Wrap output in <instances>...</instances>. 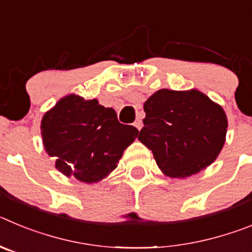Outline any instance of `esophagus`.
Listing matches in <instances>:
<instances>
[{
	"mask_svg": "<svg viewBox=\"0 0 252 252\" xmlns=\"http://www.w3.org/2000/svg\"><path fill=\"white\" fill-rule=\"evenodd\" d=\"M133 126H135L137 130H141V128H142V121H141V120H136V121L133 122Z\"/></svg>",
	"mask_w": 252,
	"mask_h": 252,
	"instance_id": "1",
	"label": "esophagus"
}]
</instances>
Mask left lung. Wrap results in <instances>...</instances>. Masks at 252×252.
I'll list each match as a JSON object with an SVG mask.
<instances>
[{
    "mask_svg": "<svg viewBox=\"0 0 252 252\" xmlns=\"http://www.w3.org/2000/svg\"><path fill=\"white\" fill-rule=\"evenodd\" d=\"M139 140L153 151L162 174L183 179L217 159L226 141L223 108L201 91L160 90L144 103Z\"/></svg>",
    "mask_w": 252,
    "mask_h": 252,
    "instance_id": "left-lung-1",
    "label": "left lung"
}]
</instances>
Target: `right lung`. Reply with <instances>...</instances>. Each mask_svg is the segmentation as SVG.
<instances>
[{
    "label": "right lung",
    "mask_w": 252,
    "mask_h": 252,
    "mask_svg": "<svg viewBox=\"0 0 252 252\" xmlns=\"http://www.w3.org/2000/svg\"><path fill=\"white\" fill-rule=\"evenodd\" d=\"M41 137L55 168L65 177L97 183L117 168L139 130L122 125L113 108L78 94L60 98L41 120Z\"/></svg>",
    "instance_id": "right-lung-1"
}]
</instances>
